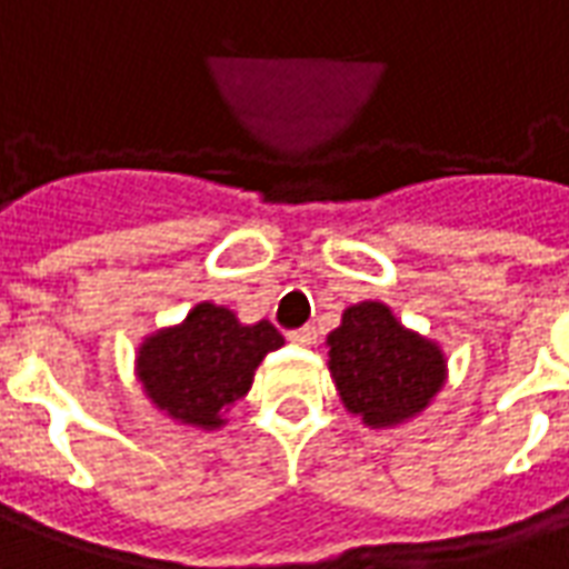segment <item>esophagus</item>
<instances>
[{
    "label": "esophagus",
    "mask_w": 569,
    "mask_h": 569,
    "mask_svg": "<svg viewBox=\"0 0 569 569\" xmlns=\"http://www.w3.org/2000/svg\"><path fill=\"white\" fill-rule=\"evenodd\" d=\"M289 341H292V345H298V347H310L313 341H317V329H313V326H301V329H292V332H289Z\"/></svg>",
    "instance_id": "esophagus-1"
}]
</instances>
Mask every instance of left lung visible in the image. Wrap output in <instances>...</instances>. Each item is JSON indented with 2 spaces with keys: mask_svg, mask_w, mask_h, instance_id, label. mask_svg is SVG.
Masks as SVG:
<instances>
[{
  "mask_svg": "<svg viewBox=\"0 0 569 569\" xmlns=\"http://www.w3.org/2000/svg\"><path fill=\"white\" fill-rule=\"evenodd\" d=\"M326 345L341 402L371 429L418 418L445 387L439 345L406 329L381 301L347 308Z\"/></svg>",
  "mask_w": 569,
  "mask_h": 569,
  "instance_id": "obj_1",
  "label": "left lung"
}]
</instances>
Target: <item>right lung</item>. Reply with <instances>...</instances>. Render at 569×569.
<instances>
[{"instance_id": "1", "label": "right lung", "mask_w": 569, "mask_h": 569, "mask_svg": "<svg viewBox=\"0 0 569 569\" xmlns=\"http://www.w3.org/2000/svg\"><path fill=\"white\" fill-rule=\"evenodd\" d=\"M277 347H283V335L268 320L243 326L234 310L200 301L179 326L142 341L137 378L167 418L219 429L224 411L249 393L261 359Z\"/></svg>"}]
</instances>
